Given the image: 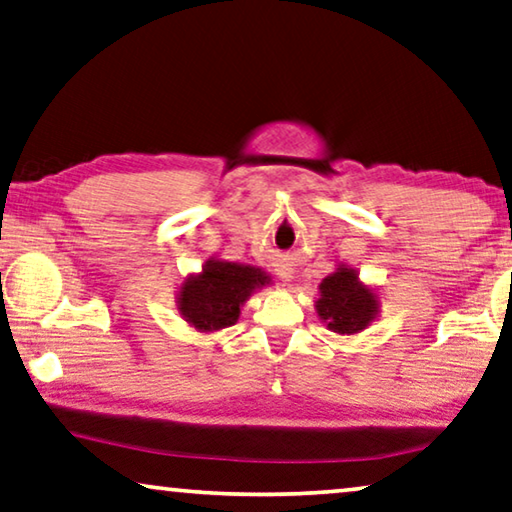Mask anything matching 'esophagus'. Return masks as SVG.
Wrapping results in <instances>:
<instances>
[{
  "instance_id": "esophagus-1",
  "label": "esophagus",
  "mask_w": 512,
  "mask_h": 512,
  "mask_svg": "<svg viewBox=\"0 0 512 512\" xmlns=\"http://www.w3.org/2000/svg\"><path fill=\"white\" fill-rule=\"evenodd\" d=\"M278 273H280V278H285V280H289V278H292V271H289V269H287V266H280V269H278Z\"/></svg>"
}]
</instances>
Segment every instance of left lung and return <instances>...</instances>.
I'll return each mask as SVG.
<instances>
[{"mask_svg":"<svg viewBox=\"0 0 512 512\" xmlns=\"http://www.w3.org/2000/svg\"><path fill=\"white\" fill-rule=\"evenodd\" d=\"M322 299L317 301L319 317L335 333L349 335L363 331L377 312V299L365 289L352 269H338L319 285Z\"/></svg>","mask_w":512,"mask_h":512,"instance_id":"8db88e82","label":"left lung"}]
</instances>
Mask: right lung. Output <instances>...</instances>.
I'll return each mask as SVG.
<instances>
[{
	"mask_svg": "<svg viewBox=\"0 0 512 512\" xmlns=\"http://www.w3.org/2000/svg\"><path fill=\"white\" fill-rule=\"evenodd\" d=\"M266 282L269 276L255 266L209 262L202 276L190 278L181 287V315L200 331L227 329L239 319V305L255 287H262Z\"/></svg>",
	"mask_w": 512,
	"mask_h": 512,
	"instance_id": "1",
	"label": "right lung"
}]
</instances>
